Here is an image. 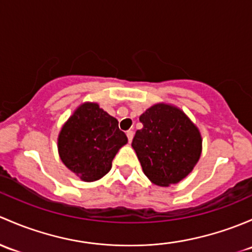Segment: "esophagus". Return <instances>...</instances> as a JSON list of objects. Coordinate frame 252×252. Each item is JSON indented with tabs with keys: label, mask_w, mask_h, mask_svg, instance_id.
Wrapping results in <instances>:
<instances>
[{
	"label": "esophagus",
	"mask_w": 252,
	"mask_h": 252,
	"mask_svg": "<svg viewBox=\"0 0 252 252\" xmlns=\"http://www.w3.org/2000/svg\"><path fill=\"white\" fill-rule=\"evenodd\" d=\"M126 134H127V138H128V142H132V139H133L134 132L132 131V129H129V131L126 132Z\"/></svg>",
	"instance_id": "esophagus-1"
}]
</instances>
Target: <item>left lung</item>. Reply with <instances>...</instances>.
<instances>
[{"mask_svg": "<svg viewBox=\"0 0 252 252\" xmlns=\"http://www.w3.org/2000/svg\"><path fill=\"white\" fill-rule=\"evenodd\" d=\"M139 121L143 127L134 134L132 148L148 180L160 187L184 180L203 150L198 126L182 109L164 102L148 108Z\"/></svg>", "mask_w": 252, "mask_h": 252, "instance_id": "8db88e82", "label": "left lung"}]
</instances>
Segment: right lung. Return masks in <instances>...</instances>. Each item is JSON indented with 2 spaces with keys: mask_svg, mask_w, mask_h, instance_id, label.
Wrapping results in <instances>:
<instances>
[{
  "mask_svg": "<svg viewBox=\"0 0 252 252\" xmlns=\"http://www.w3.org/2000/svg\"><path fill=\"white\" fill-rule=\"evenodd\" d=\"M127 143L115 118L94 102L74 110L58 134L62 162L84 182L100 180L110 171L116 153Z\"/></svg>",
  "mask_w": 252,
  "mask_h": 252,
  "instance_id": "right-lung-1",
  "label": "right lung"
}]
</instances>
